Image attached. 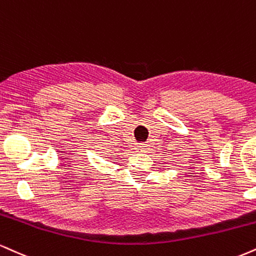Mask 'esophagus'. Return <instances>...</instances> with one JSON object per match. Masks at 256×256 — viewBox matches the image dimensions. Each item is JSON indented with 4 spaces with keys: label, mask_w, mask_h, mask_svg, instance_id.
Listing matches in <instances>:
<instances>
[{
    "label": "esophagus",
    "mask_w": 256,
    "mask_h": 256,
    "mask_svg": "<svg viewBox=\"0 0 256 256\" xmlns=\"http://www.w3.org/2000/svg\"><path fill=\"white\" fill-rule=\"evenodd\" d=\"M138 148H140V150L146 149V143H140V146H138Z\"/></svg>",
    "instance_id": "esophagus-1"
}]
</instances>
